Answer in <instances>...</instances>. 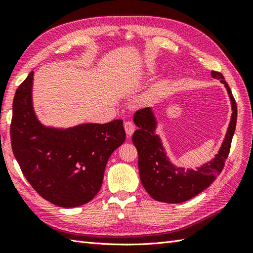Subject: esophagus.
<instances>
[{
    "instance_id": "1",
    "label": "esophagus",
    "mask_w": 253,
    "mask_h": 253,
    "mask_svg": "<svg viewBox=\"0 0 253 253\" xmlns=\"http://www.w3.org/2000/svg\"><path fill=\"white\" fill-rule=\"evenodd\" d=\"M124 128H125V131L128 136H131L133 131H135L136 127L131 122H125L124 123Z\"/></svg>"
}]
</instances>
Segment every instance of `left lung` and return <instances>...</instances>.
Segmentation results:
<instances>
[{
  "label": "left lung",
  "instance_id": "obj_1",
  "mask_svg": "<svg viewBox=\"0 0 253 253\" xmlns=\"http://www.w3.org/2000/svg\"><path fill=\"white\" fill-rule=\"evenodd\" d=\"M226 88L232 104V117L224 141L211 161L197 169L178 168L171 163L158 135V121L152 107H146L133 114V123L139 128L132 135L138 151V166L141 184L154 200L165 203L185 202L199 195L216 179L227 159L237 122V105L227 83L221 73L212 72Z\"/></svg>",
  "mask_w": 253,
  "mask_h": 253
}]
</instances>
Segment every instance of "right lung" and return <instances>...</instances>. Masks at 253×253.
Returning a JSON list of instances; mask_svg holds the SVG:
<instances>
[{"label": "right lung", "mask_w": 253, "mask_h": 253, "mask_svg": "<svg viewBox=\"0 0 253 253\" xmlns=\"http://www.w3.org/2000/svg\"><path fill=\"white\" fill-rule=\"evenodd\" d=\"M34 72L16 90L10 141L26 179L45 200L62 208L88 203L99 192L111 154L125 141L122 120L106 124L45 126L32 103Z\"/></svg>", "instance_id": "right-lung-1"}]
</instances>
